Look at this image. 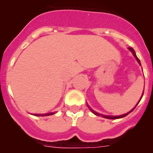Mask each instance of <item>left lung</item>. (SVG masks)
Masks as SVG:
<instances>
[{
  "label": "left lung",
  "mask_w": 153,
  "mask_h": 153,
  "mask_svg": "<svg viewBox=\"0 0 153 153\" xmlns=\"http://www.w3.org/2000/svg\"><path fill=\"white\" fill-rule=\"evenodd\" d=\"M129 50L131 51V52H132V54H133V55L134 56H135V59L137 60V61H138V63H139V64L140 65H141V63H140V61H139V59H138V57L136 56V55H135V51L133 50V49H132V48H131V47H129ZM143 94H142V96H141V98H142V97H143ZM141 99H140V101H141ZM139 101H138V103H139ZM137 105H138V104H137ZM136 105V106H137ZM89 109H90L91 110V112H92V113H94L95 114V115H98V116H99V115H102V117L103 118H108V119H117V118H124V117H125V116H126V115H128V114L129 113H130L131 112H132V110H133L134 109H135V108H134V109H132V110L130 111V112H127V113H126V114H124V115H120V116H110V115H101V114H99V113H98V112H95V111L94 110H92V109H91L90 107H89Z\"/></svg>",
  "instance_id": "1"
}]
</instances>
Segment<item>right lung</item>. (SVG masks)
Wrapping results in <instances>:
<instances>
[{"label":"right lung","instance_id":"right-lung-1","mask_svg":"<svg viewBox=\"0 0 153 153\" xmlns=\"http://www.w3.org/2000/svg\"><path fill=\"white\" fill-rule=\"evenodd\" d=\"M53 114H55V112H49V113L48 114H36V116H44V115H46V116H47V115H53Z\"/></svg>","mask_w":153,"mask_h":153}]
</instances>
